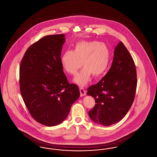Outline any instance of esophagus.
<instances>
[{"label":"esophagus","mask_w":157,"mask_h":157,"mask_svg":"<svg viewBox=\"0 0 157 157\" xmlns=\"http://www.w3.org/2000/svg\"><path fill=\"white\" fill-rule=\"evenodd\" d=\"M79 90H80V93H81V96L82 97V96H85L86 95V90H84V88H82V87H81L80 88H79Z\"/></svg>","instance_id":"34e87169"}]
</instances>
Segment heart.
<instances>
[{
	"instance_id": "1",
	"label": "heart",
	"mask_w": 157,
	"mask_h": 157,
	"mask_svg": "<svg viewBox=\"0 0 157 157\" xmlns=\"http://www.w3.org/2000/svg\"><path fill=\"white\" fill-rule=\"evenodd\" d=\"M60 61L63 69L70 75H76L83 64L84 68L75 76L74 81L79 86H85L91 74L99 76L106 71L110 61V51L104 44L82 40L75 44L74 51L67 50L63 53Z\"/></svg>"
}]
</instances>
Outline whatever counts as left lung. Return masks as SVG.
<instances>
[{
  "label": "left lung",
  "mask_w": 157,
  "mask_h": 157,
  "mask_svg": "<svg viewBox=\"0 0 157 157\" xmlns=\"http://www.w3.org/2000/svg\"><path fill=\"white\" fill-rule=\"evenodd\" d=\"M112 65L97 84L88 88L87 95L94 98V107L89 111L90 119L104 126L122 120L134 100L137 85L134 61L120 42L115 48Z\"/></svg>",
  "instance_id": "obj_1"
}]
</instances>
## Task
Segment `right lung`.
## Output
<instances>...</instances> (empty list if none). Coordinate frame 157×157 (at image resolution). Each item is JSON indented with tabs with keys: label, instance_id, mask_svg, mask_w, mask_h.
Returning a JSON list of instances; mask_svg holds the SVG:
<instances>
[{
	"label": "right lung",
	"instance_id": "right-lung-1",
	"mask_svg": "<svg viewBox=\"0 0 157 157\" xmlns=\"http://www.w3.org/2000/svg\"><path fill=\"white\" fill-rule=\"evenodd\" d=\"M63 34L42 37L25 53L19 68V85L24 103L32 117L48 127L66 119L79 97L78 86L69 83L60 54Z\"/></svg>",
	"mask_w": 157,
	"mask_h": 157
}]
</instances>
